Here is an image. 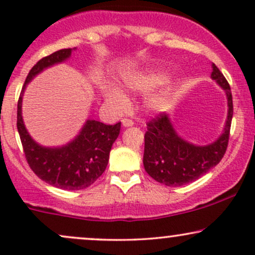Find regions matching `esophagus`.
Masks as SVG:
<instances>
[{
	"label": "esophagus",
	"mask_w": 255,
	"mask_h": 255,
	"mask_svg": "<svg viewBox=\"0 0 255 255\" xmlns=\"http://www.w3.org/2000/svg\"><path fill=\"white\" fill-rule=\"evenodd\" d=\"M133 125H134V122L131 121V120H128V119L122 120V126H124V127H131Z\"/></svg>",
	"instance_id": "1"
}]
</instances>
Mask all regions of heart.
<instances>
[{"label": "heart", "mask_w": 255, "mask_h": 255, "mask_svg": "<svg viewBox=\"0 0 255 255\" xmlns=\"http://www.w3.org/2000/svg\"><path fill=\"white\" fill-rule=\"evenodd\" d=\"M166 79H168V74L165 72L151 69L147 72H134L124 74L121 78V83L124 89L129 92L145 95L164 84ZM103 97L107 103L115 110H124L128 105L127 96L116 86H111V85L104 86ZM169 99H170V93L168 90L154 91L146 96L144 104L148 111H160L164 109Z\"/></svg>", "instance_id": "1"}]
</instances>
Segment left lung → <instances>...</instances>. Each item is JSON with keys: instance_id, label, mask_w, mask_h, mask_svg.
<instances>
[{"instance_id": "left-lung-1", "label": "left lung", "mask_w": 255, "mask_h": 255, "mask_svg": "<svg viewBox=\"0 0 255 255\" xmlns=\"http://www.w3.org/2000/svg\"><path fill=\"white\" fill-rule=\"evenodd\" d=\"M211 67V79L227 96L228 114L223 131L210 144L195 145L177 133L166 114H160L148 122L142 162L146 172L157 182L169 187L191 183L211 170L224 156L233 119V96L224 75L215 63Z\"/></svg>"}]
</instances>
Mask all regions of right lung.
<instances>
[{"label":"right lung","mask_w":255,"mask_h":255,"mask_svg":"<svg viewBox=\"0 0 255 255\" xmlns=\"http://www.w3.org/2000/svg\"><path fill=\"white\" fill-rule=\"evenodd\" d=\"M75 50L77 48L62 49L38 61L28 73L17 102L16 127L27 163L38 177L67 191L86 188L103 174L121 128L120 122L108 126L87 119L77 136L61 146H43L28 133L22 119V98L26 87L45 69L69 60Z\"/></svg>","instance_id":"right-lung-1"}]
</instances>
